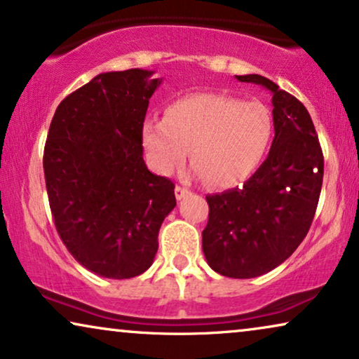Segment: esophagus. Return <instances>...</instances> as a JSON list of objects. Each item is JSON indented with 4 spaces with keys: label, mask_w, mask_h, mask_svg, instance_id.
Instances as JSON below:
<instances>
[{
    "label": "esophagus",
    "mask_w": 359,
    "mask_h": 359,
    "mask_svg": "<svg viewBox=\"0 0 359 359\" xmlns=\"http://www.w3.org/2000/svg\"><path fill=\"white\" fill-rule=\"evenodd\" d=\"M175 194H176V199H178V201H181V199L188 196V194H191V191L183 188V186H176V188H175Z\"/></svg>",
    "instance_id": "34e87169"
}]
</instances>
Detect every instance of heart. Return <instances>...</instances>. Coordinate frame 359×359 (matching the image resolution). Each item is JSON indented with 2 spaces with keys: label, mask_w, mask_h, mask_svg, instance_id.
Returning a JSON list of instances; mask_svg holds the SVG:
<instances>
[{
  "label": "heart",
  "mask_w": 359,
  "mask_h": 359,
  "mask_svg": "<svg viewBox=\"0 0 359 359\" xmlns=\"http://www.w3.org/2000/svg\"><path fill=\"white\" fill-rule=\"evenodd\" d=\"M142 137L156 173H175L191 150L194 173L214 188H234L262 165L273 137V117L259 100L203 92L171 102L165 120H147Z\"/></svg>",
  "instance_id": "1"
}]
</instances>
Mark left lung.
Wrapping results in <instances>:
<instances>
[{
	"label": "left lung",
	"instance_id": "1",
	"mask_svg": "<svg viewBox=\"0 0 359 359\" xmlns=\"http://www.w3.org/2000/svg\"><path fill=\"white\" fill-rule=\"evenodd\" d=\"M272 92V148L241 188L209 194L203 252L214 272L252 278L271 272L305 239L323 183V153L309 110L259 74L236 76Z\"/></svg>",
	"mask_w": 359,
	"mask_h": 359
}]
</instances>
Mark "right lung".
Instances as JSON below:
<instances>
[{
  "mask_svg": "<svg viewBox=\"0 0 359 359\" xmlns=\"http://www.w3.org/2000/svg\"><path fill=\"white\" fill-rule=\"evenodd\" d=\"M105 72L60 102L44 147L55 229L72 257L107 278H132L153 264L175 183L143 161L142 132L160 79Z\"/></svg>",
  "mask_w": 359,
  "mask_h": 359,
  "instance_id": "1",
  "label": "right lung"
}]
</instances>
